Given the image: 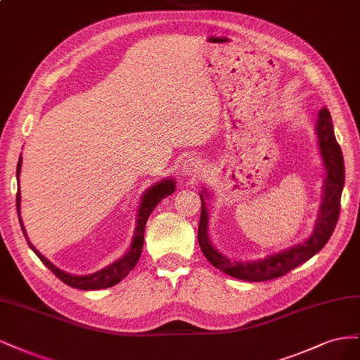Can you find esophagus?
I'll return each instance as SVG.
<instances>
[{"label": "esophagus", "instance_id": "34e87169", "mask_svg": "<svg viewBox=\"0 0 360 360\" xmlns=\"http://www.w3.org/2000/svg\"><path fill=\"white\" fill-rule=\"evenodd\" d=\"M182 172L185 175H188L191 179H195L200 176V173L203 172V165L199 158H188L185 160V163L182 166Z\"/></svg>", "mask_w": 360, "mask_h": 360}]
</instances>
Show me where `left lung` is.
Returning a JSON list of instances; mask_svg holds the SVG:
<instances>
[{
  "label": "left lung",
  "instance_id": "8db88e82",
  "mask_svg": "<svg viewBox=\"0 0 360 360\" xmlns=\"http://www.w3.org/2000/svg\"><path fill=\"white\" fill-rule=\"evenodd\" d=\"M317 136L320 154L324 167H326L328 176L326 181H324V197L320 206L316 229L312 231L311 238L304 243H299V245H295L283 252L274 254V256L259 262L230 260L223 256V254H219L211 245L210 238H207V211L205 206V197L200 194L202 211L199 231H197V240H199V245L202 252L205 254V257L217 269L243 281H268L285 275L287 272L295 269L296 266L302 264L312 256H316L326 245L336 227V223H338L341 212V193L345 181L342 153L335 139L332 118L326 108H323L319 113Z\"/></svg>",
  "mask_w": 360,
  "mask_h": 360
}]
</instances>
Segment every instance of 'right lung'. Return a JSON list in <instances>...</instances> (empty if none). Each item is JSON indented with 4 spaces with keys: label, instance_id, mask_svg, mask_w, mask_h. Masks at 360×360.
Returning a JSON list of instances; mask_svg holds the SVG:
<instances>
[{
    "label": "right lung",
    "instance_id": "right-lung-1",
    "mask_svg": "<svg viewBox=\"0 0 360 360\" xmlns=\"http://www.w3.org/2000/svg\"><path fill=\"white\" fill-rule=\"evenodd\" d=\"M20 165H22V157H19V161H18L16 178H19ZM172 193H175V182H173L172 179H165V181L155 184L153 188H149L143 194V199H142L141 206H139V211H137L134 238H133L130 250L127 251L125 256L121 257L118 262L112 263L110 266H108V268H104L96 274L84 275V276L67 274L61 269H58L56 266H53L48 259L41 256V254L31 245L28 239H27V242H28L30 248L37 254V257L46 266H48V268L56 275V278H60L64 284L75 287V288H80V290H100V288L112 287L115 284H118L121 280H124V278L129 275L133 271L134 266L137 264L139 259H141L142 248H143V236H145V227H146L148 218H149L150 212L154 211V207L161 202V199H165V197L170 195ZM19 203H20V191H18V194H16V210H18V217H19L22 231H24V235H25V227H24V224H22V219H20ZM25 238H27V235H25Z\"/></svg>",
    "mask_w": 360,
    "mask_h": 360
}]
</instances>
